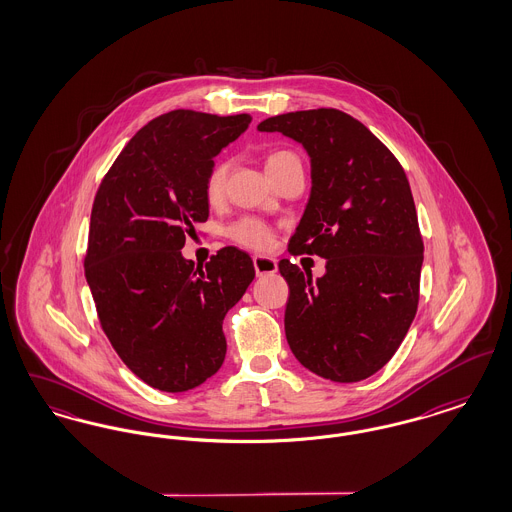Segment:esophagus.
Segmentation results:
<instances>
[{
    "instance_id": "34e87169",
    "label": "esophagus",
    "mask_w": 512,
    "mask_h": 512,
    "mask_svg": "<svg viewBox=\"0 0 512 512\" xmlns=\"http://www.w3.org/2000/svg\"><path fill=\"white\" fill-rule=\"evenodd\" d=\"M253 267L257 276H268V274H274L278 270V263L276 259L272 257H265V255H255L253 257Z\"/></svg>"
}]
</instances>
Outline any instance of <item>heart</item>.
I'll return each mask as SVG.
<instances>
[{"label": "heart", "mask_w": 512, "mask_h": 512, "mask_svg": "<svg viewBox=\"0 0 512 512\" xmlns=\"http://www.w3.org/2000/svg\"><path fill=\"white\" fill-rule=\"evenodd\" d=\"M290 159H297V157L288 149L270 151L267 155V171L272 172L274 169H278L280 165H284ZM226 171H228L226 163L217 161L205 174L203 194L209 203H219L222 199L224 184H226ZM224 234L230 242L247 247V249H255V251L267 249L272 242V228L265 220L257 219V217H240V219L230 222L224 228Z\"/></svg>", "instance_id": "obj_1"}]
</instances>
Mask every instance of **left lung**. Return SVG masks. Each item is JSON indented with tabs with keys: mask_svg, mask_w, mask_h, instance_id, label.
<instances>
[{
	"mask_svg": "<svg viewBox=\"0 0 512 512\" xmlns=\"http://www.w3.org/2000/svg\"><path fill=\"white\" fill-rule=\"evenodd\" d=\"M259 130L307 149L313 188L288 251L326 259L317 280L290 259L278 263L290 286V349L326 380L361 382L395 355L418 307L424 244L407 174L363 122L338 109L270 117Z\"/></svg>",
	"mask_w": 512,
	"mask_h": 512,
	"instance_id": "1",
	"label": "left lung"
}]
</instances>
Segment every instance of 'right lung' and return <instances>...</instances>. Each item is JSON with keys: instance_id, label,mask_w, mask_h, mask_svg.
I'll use <instances>...</instances> for the list:
<instances>
[{"instance_id": "1", "label": "right lung", "mask_w": 512, "mask_h": 512, "mask_svg": "<svg viewBox=\"0 0 512 512\" xmlns=\"http://www.w3.org/2000/svg\"><path fill=\"white\" fill-rule=\"evenodd\" d=\"M251 115L165 113L124 146L92 207L84 274L113 349L155 390H194L226 355L222 320L255 278L251 257L222 247L209 263L180 249L209 217L205 174Z\"/></svg>"}]
</instances>
